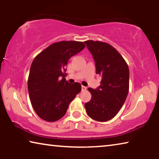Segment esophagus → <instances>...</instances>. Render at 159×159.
I'll list each match as a JSON object with an SVG mask.
<instances>
[{"mask_svg":"<svg viewBox=\"0 0 159 159\" xmlns=\"http://www.w3.org/2000/svg\"><path fill=\"white\" fill-rule=\"evenodd\" d=\"M86 89H87V88H86L85 86H83V85L81 86V90H82V91H84V90H85Z\"/></svg>","mask_w":159,"mask_h":159,"instance_id":"esophagus-1","label":"esophagus"}]
</instances>
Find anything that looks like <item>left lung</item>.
<instances>
[{"mask_svg":"<svg viewBox=\"0 0 159 159\" xmlns=\"http://www.w3.org/2000/svg\"><path fill=\"white\" fill-rule=\"evenodd\" d=\"M95 61L96 74L102 76L98 89L88 88L92 98L85 104L88 115L104 122L114 118L124 104L129 91L128 66L120 54L107 43L84 42Z\"/></svg>","mask_w":159,"mask_h":159,"instance_id":"1","label":"left lung"}]
</instances>
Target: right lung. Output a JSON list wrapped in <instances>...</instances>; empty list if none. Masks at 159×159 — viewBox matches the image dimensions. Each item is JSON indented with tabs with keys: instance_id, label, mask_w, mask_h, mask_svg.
Masks as SVG:
<instances>
[{
	"instance_id": "right-lung-1",
	"label": "right lung",
	"mask_w": 159,
	"mask_h": 159,
	"mask_svg": "<svg viewBox=\"0 0 159 159\" xmlns=\"http://www.w3.org/2000/svg\"><path fill=\"white\" fill-rule=\"evenodd\" d=\"M85 47L83 42L64 41L51 44L32 61L28 78L31 105L37 115L55 122L65 115L70 104L81 90L79 83L65 79L67 62Z\"/></svg>"
}]
</instances>
